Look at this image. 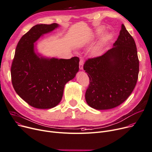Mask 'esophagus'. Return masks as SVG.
<instances>
[{
	"label": "esophagus",
	"instance_id": "obj_1",
	"mask_svg": "<svg viewBox=\"0 0 152 152\" xmlns=\"http://www.w3.org/2000/svg\"><path fill=\"white\" fill-rule=\"evenodd\" d=\"M83 64H84V60L83 59H80V63H79L80 69L83 70Z\"/></svg>",
	"mask_w": 152,
	"mask_h": 152
}]
</instances>
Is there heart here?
I'll use <instances>...</instances> for the list:
<instances>
[{
	"mask_svg": "<svg viewBox=\"0 0 152 152\" xmlns=\"http://www.w3.org/2000/svg\"><path fill=\"white\" fill-rule=\"evenodd\" d=\"M102 31V29L100 30L99 33H101ZM110 38H111V35L110 34H104V35L102 39H101V41L99 42V43L97 44V45L95 48L94 50V52L96 53H99L101 51L104 44L107 42L110 39Z\"/></svg>",
	"mask_w": 152,
	"mask_h": 152,
	"instance_id": "obj_1",
	"label": "heart"
}]
</instances>
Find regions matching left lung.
<instances>
[{
	"instance_id": "1",
	"label": "left lung",
	"mask_w": 152,
	"mask_h": 152,
	"mask_svg": "<svg viewBox=\"0 0 152 152\" xmlns=\"http://www.w3.org/2000/svg\"><path fill=\"white\" fill-rule=\"evenodd\" d=\"M113 46L103 55L89 58L84 64L89 78L86 101L96 110L120 105L130 96L138 78L136 43L124 24Z\"/></svg>"
}]
</instances>
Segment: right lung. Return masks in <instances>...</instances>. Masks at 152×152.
Returning <instances> with one entry per match:
<instances>
[{
    "label": "right lung",
    "mask_w": 152,
    "mask_h": 152,
    "mask_svg": "<svg viewBox=\"0 0 152 152\" xmlns=\"http://www.w3.org/2000/svg\"><path fill=\"white\" fill-rule=\"evenodd\" d=\"M58 27L56 23L33 26L20 39L11 64V82L15 91L36 108L56 107L61 100L65 85L79 70L78 57L49 59L39 58L34 52V43Z\"/></svg>",
    "instance_id": "add662e5"
}]
</instances>
